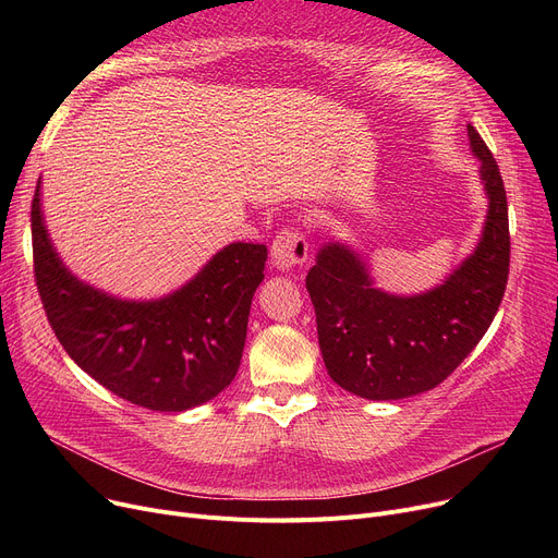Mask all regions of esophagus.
Returning <instances> with one entry per match:
<instances>
[{"instance_id": "34e87169", "label": "esophagus", "mask_w": 558, "mask_h": 558, "mask_svg": "<svg viewBox=\"0 0 558 558\" xmlns=\"http://www.w3.org/2000/svg\"><path fill=\"white\" fill-rule=\"evenodd\" d=\"M307 255L310 246L303 234L294 228L278 232V238L271 244V262L278 271H291L294 267H301Z\"/></svg>"}]
</instances>
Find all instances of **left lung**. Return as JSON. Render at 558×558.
Masks as SVG:
<instances>
[{"label": "left lung", "instance_id": "8db88e82", "mask_svg": "<svg viewBox=\"0 0 558 558\" xmlns=\"http://www.w3.org/2000/svg\"><path fill=\"white\" fill-rule=\"evenodd\" d=\"M488 210L473 253L421 294L379 289L368 259L330 240L307 274L320 355L335 383L366 400H400L441 385L486 335L509 276V210L500 169L468 124Z\"/></svg>", "mask_w": 558, "mask_h": 558}]
</instances>
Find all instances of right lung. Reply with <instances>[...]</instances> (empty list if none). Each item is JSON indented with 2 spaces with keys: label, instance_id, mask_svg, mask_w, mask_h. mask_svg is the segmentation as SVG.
<instances>
[{
  "label": "right lung",
  "instance_id": "add662e5",
  "mask_svg": "<svg viewBox=\"0 0 558 558\" xmlns=\"http://www.w3.org/2000/svg\"><path fill=\"white\" fill-rule=\"evenodd\" d=\"M32 238L51 330L76 366L108 391L154 412H185L217 398L238 375L267 246L232 242L179 289L135 301L68 269L45 223L43 179L32 205Z\"/></svg>",
  "mask_w": 558,
  "mask_h": 558
}]
</instances>
